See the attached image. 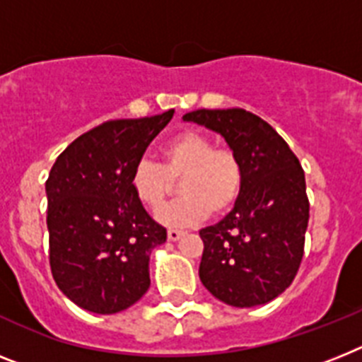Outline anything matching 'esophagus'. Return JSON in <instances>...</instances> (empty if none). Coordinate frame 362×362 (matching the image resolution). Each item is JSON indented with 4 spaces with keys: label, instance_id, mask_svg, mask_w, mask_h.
<instances>
[{
    "label": "esophagus",
    "instance_id": "obj_1",
    "mask_svg": "<svg viewBox=\"0 0 362 362\" xmlns=\"http://www.w3.org/2000/svg\"><path fill=\"white\" fill-rule=\"evenodd\" d=\"M182 235H184L182 230H175V228H169V230H167V239H169V241H178Z\"/></svg>",
    "mask_w": 362,
    "mask_h": 362
}]
</instances>
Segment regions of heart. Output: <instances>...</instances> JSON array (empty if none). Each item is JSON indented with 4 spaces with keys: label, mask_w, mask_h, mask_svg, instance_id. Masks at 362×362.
I'll list each match as a JSON object with an SVG mask.
<instances>
[{
    "label": "heart",
    "mask_w": 362,
    "mask_h": 362,
    "mask_svg": "<svg viewBox=\"0 0 362 362\" xmlns=\"http://www.w3.org/2000/svg\"><path fill=\"white\" fill-rule=\"evenodd\" d=\"M163 163L141 158L132 169L130 186L145 208H162L180 178L184 197L167 204L158 218L169 226H189L209 215L226 214L243 187L241 160L232 148L214 147V139L199 130L173 136L162 148Z\"/></svg>",
    "instance_id": "heart-1"
}]
</instances>
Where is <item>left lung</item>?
Segmentation results:
<instances>
[{"instance_id":"1","label":"left lung","mask_w":362,"mask_h":362,"mask_svg":"<svg viewBox=\"0 0 362 362\" xmlns=\"http://www.w3.org/2000/svg\"><path fill=\"white\" fill-rule=\"evenodd\" d=\"M184 121L223 136L243 165L233 209L199 232L204 241L200 281L228 305H263L293 284L302 263L309 223L302 165L267 121L243 108H202Z\"/></svg>"}]
</instances>
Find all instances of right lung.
<instances>
[{"label": "right lung", "instance_id": "obj_1", "mask_svg": "<svg viewBox=\"0 0 362 362\" xmlns=\"http://www.w3.org/2000/svg\"><path fill=\"white\" fill-rule=\"evenodd\" d=\"M173 114L106 121L78 136L51 167L49 265L78 308L114 315L147 293L151 252L167 232L136 199L130 175Z\"/></svg>", "mask_w": 362, "mask_h": 362}]
</instances>
